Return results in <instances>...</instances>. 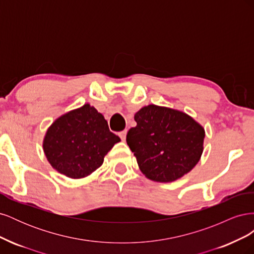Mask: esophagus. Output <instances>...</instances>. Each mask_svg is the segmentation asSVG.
I'll use <instances>...</instances> for the list:
<instances>
[{"instance_id":"34e87169","label":"esophagus","mask_w":254,"mask_h":254,"mask_svg":"<svg viewBox=\"0 0 254 254\" xmlns=\"http://www.w3.org/2000/svg\"><path fill=\"white\" fill-rule=\"evenodd\" d=\"M120 137L121 139L123 140V141H125L126 140V134H127V130H124V131H121L120 133Z\"/></svg>"}]
</instances>
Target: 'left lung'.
I'll return each mask as SVG.
<instances>
[{"label": "left lung", "mask_w": 254, "mask_h": 254, "mask_svg": "<svg viewBox=\"0 0 254 254\" xmlns=\"http://www.w3.org/2000/svg\"><path fill=\"white\" fill-rule=\"evenodd\" d=\"M126 141L146 178L172 182L190 172L203 151L204 128L189 114L148 105L134 114Z\"/></svg>", "instance_id": "1"}]
</instances>
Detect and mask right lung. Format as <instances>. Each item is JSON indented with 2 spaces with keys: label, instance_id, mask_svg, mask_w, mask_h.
<instances>
[{
  "label": "right lung",
  "instance_id": "add662e5",
  "mask_svg": "<svg viewBox=\"0 0 254 254\" xmlns=\"http://www.w3.org/2000/svg\"><path fill=\"white\" fill-rule=\"evenodd\" d=\"M120 141L104 115L84 104L61 115L49 127L43 151L54 170L68 178L81 179L102 166L105 156Z\"/></svg>",
  "mask_w": 254,
  "mask_h": 254
}]
</instances>
